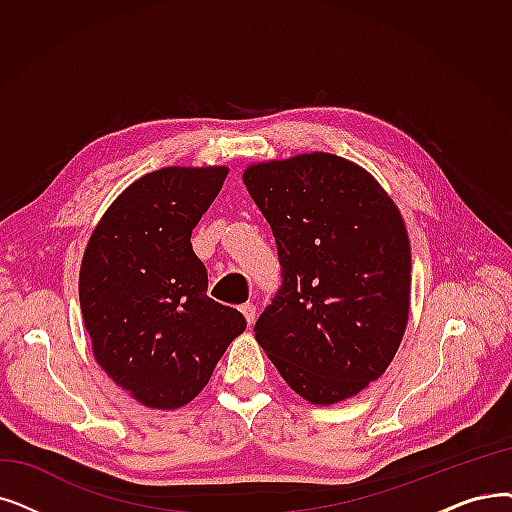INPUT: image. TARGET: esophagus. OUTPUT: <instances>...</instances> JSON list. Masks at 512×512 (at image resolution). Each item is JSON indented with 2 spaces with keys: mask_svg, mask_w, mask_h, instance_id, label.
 Wrapping results in <instances>:
<instances>
[{
  "mask_svg": "<svg viewBox=\"0 0 512 512\" xmlns=\"http://www.w3.org/2000/svg\"><path fill=\"white\" fill-rule=\"evenodd\" d=\"M240 311H242V316L247 318V324H249V326H253V322H255V314H257V307H255L253 303H244V305H240Z\"/></svg>",
  "mask_w": 512,
  "mask_h": 512,
  "instance_id": "esophagus-1",
  "label": "esophagus"
}]
</instances>
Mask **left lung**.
Wrapping results in <instances>:
<instances>
[{
  "label": "left lung",
  "instance_id": "left-lung-1",
  "mask_svg": "<svg viewBox=\"0 0 512 512\" xmlns=\"http://www.w3.org/2000/svg\"><path fill=\"white\" fill-rule=\"evenodd\" d=\"M274 232L282 286L255 339L303 399L330 406L387 370L410 311V240L374 177L328 152L244 169Z\"/></svg>",
  "mask_w": 512,
  "mask_h": 512
}]
</instances>
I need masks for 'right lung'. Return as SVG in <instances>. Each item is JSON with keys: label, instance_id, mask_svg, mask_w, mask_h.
<instances>
[{"label": "right lung", "instance_id": "right-lung-1", "mask_svg": "<svg viewBox=\"0 0 512 512\" xmlns=\"http://www.w3.org/2000/svg\"><path fill=\"white\" fill-rule=\"evenodd\" d=\"M228 167L146 173L106 209L87 242L79 301L94 358L121 389L157 410L182 408L205 389L247 320L207 297L192 230Z\"/></svg>", "mask_w": 512, "mask_h": 512}]
</instances>
